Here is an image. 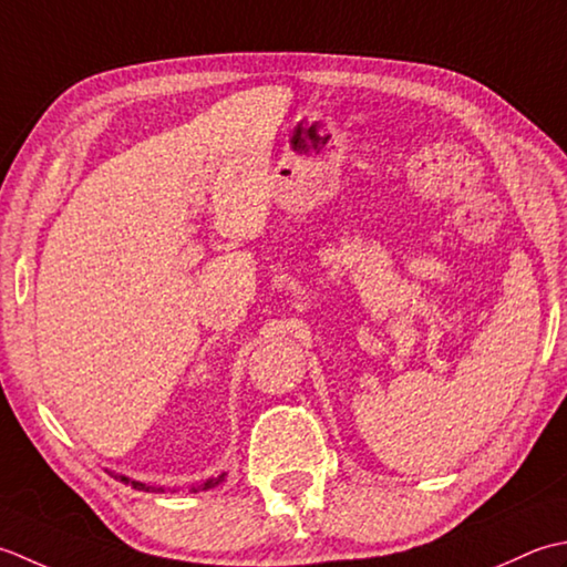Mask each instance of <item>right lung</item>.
<instances>
[{"mask_svg":"<svg viewBox=\"0 0 567 567\" xmlns=\"http://www.w3.org/2000/svg\"><path fill=\"white\" fill-rule=\"evenodd\" d=\"M124 482H130L126 477H122ZM225 480V475H219V477H213V480H205L203 484H198V487H193L195 492H200V489H213V487H217L219 482ZM134 489H144V492H164V487H156V484H144V482H130Z\"/></svg>","mask_w":567,"mask_h":567,"instance_id":"add662e5","label":"right lung"}]
</instances>
